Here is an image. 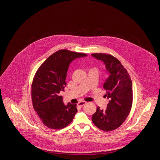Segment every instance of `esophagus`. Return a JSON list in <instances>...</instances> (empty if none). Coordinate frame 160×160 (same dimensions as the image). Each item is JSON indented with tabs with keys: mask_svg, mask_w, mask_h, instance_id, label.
<instances>
[{
	"mask_svg": "<svg viewBox=\"0 0 160 160\" xmlns=\"http://www.w3.org/2000/svg\"><path fill=\"white\" fill-rule=\"evenodd\" d=\"M86 103L87 102H85V101H81V102H79L77 103V105L79 106V107H82L84 105H85Z\"/></svg>",
	"mask_w": 160,
	"mask_h": 160,
	"instance_id": "1",
	"label": "esophagus"
}]
</instances>
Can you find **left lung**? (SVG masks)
Listing matches in <instances>:
<instances>
[{
    "mask_svg": "<svg viewBox=\"0 0 160 160\" xmlns=\"http://www.w3.org/2000/svg\"><path fill=\"white\" fill-rule=\"evenodd\" d=\"M92 55L103 61L109 76L103 84L105 96L109 101L105 110L98 107L92 117L96 127L110 132L119 128L126 120L133 103L132 82L127 70L120 61L107 53H93Z\"/></svg>",
    "mask_w": 160,
    "mask_h": 160,
    "instance_id": "obj_1",
    "label": "left lung"
}]
</instances>
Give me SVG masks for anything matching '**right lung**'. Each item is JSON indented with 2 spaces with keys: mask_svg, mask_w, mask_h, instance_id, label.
I'll list each match as a JSON object with an SVG mask.
<instances>
[{
  "mask_svg": "<svg viewBox=\"0 0 160 160\" xmlns=\"http://www.w3.org/2000/svg\"><path fill=\"white\" fill-rule=\"evenodd\" d=\"M86 56L85 53L59 50L48 58L36 71L32 84V106L48 128L55 130L65 128L77 113V104L65 105L60 94L66 86L71 62Z\"/></svg>",
  "mask_w": 160,
  "mask_h": 160,
  "instance_id": "add662e5",
  "label": "right lung"
}]
</instances>
